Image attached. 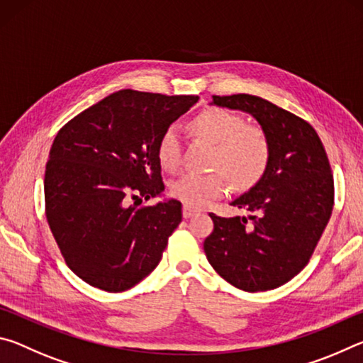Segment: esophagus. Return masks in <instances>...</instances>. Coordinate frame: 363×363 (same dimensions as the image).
<instances>
[{
  "instance_id": "34e87169",
  "label": "esophagus",
  "mask_w": 363,
  "mask_h": 363,
  "mask_svg": "<svg viewBox=\"0 0 363 363\" xmlns=\"http://www.w3.org/2000/svg\"><path fill=\"white\" fill-rule=\"evenodd\" d=\"M195 214H196V210H194V208H190L189 205H184V210H182V216L184 218L189 219V218L195 216Z\"/></svg>"
}]
</instances>
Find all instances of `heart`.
Here are the masks:
<instances>
[{
  "label": "heart",
  "mask_w": 363,
  "mask_h": 363,
  "mask_svg": "<svg viewBox=\"0 0 363 363\" xmlns=\"http://www.w3.org/2000/svg\"><path fill=\"white\" fill-rule=\"evenodd\" d=\"M196 136L214 144L210 174H184L171 184V194L192 208H203L225 194L227 177L235 189H248L261 179L269 162V143L259 128L245 125L242 116L224 108H206L190 121ZM157 157L163 169L176 171L181 164V136L176 128L162 134Z\"/></svg>",
  "instance_id": "heart-1"
}]
</instances>
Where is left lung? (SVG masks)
Here are the masks:
<instances>
[{
	"label": "left lung",
	"instance_id": "left-lung-1",
	"mask_svg": "<svg viewBox=\"0 0 363 363\" xmlns=\"http://www.w3.org/2000/svg\"><path fill=\"white\" fill-rule=\"evenodd\" d=\"M211 106L253 116L267 138L269 162L261 179L230 201L248 216L210 214L205 255L230 285L274 290L304 269L330 220L335 187L327 152L309 123L257 96H213Z\"/></svg>",
	"mask_w": 363,
	"mask_h": 363
}]
</instances>
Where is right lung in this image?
<instances>
[{"label": "right lung", "mask_w": 363, "mask_h": 363, "mask_svg": "<svg viewBox=\"0 0 363 363\" xmlns=\"http://www.w3.org/2000/svg\"><path fill=\"white\" fill-rule=\"evenodd\" d=\"M199 102L121 89L72 118L54 139L45 173L46 218L60 253L91 286L118 293L158 266L182 205L162 196V134Z\"/></svg>", "instance_id": "right-lung-1"}]
</instances>
